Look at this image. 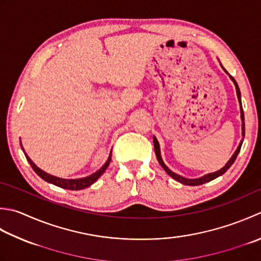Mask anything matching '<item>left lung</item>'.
Masks as SVG:
<instances>
[{
  "instance_id": "left-lung-1",
  "label": "left lung",
  "mask_w": 261,
  "mask_h": 261,
  "mask_svg": "<svg viewBox=\"0 0 261 261\" xmlns=\"http://www.w3.org/2000/svg\"><path fill=\"white\" fill-rule=\"evenodd\" d=\"M225 70V69H224ZM225 72H227V71H225ZM229 78L232 79V81L234 83V85H236V88H237V95H238V99H239V103H240V107H241V120H242V136L244 137V132H246V126H244V114H243V109H242V104H241V93H240V89H239V86H238V84H237V81L234 80V78L233 76L229 74ZM241 146H242V141L240 142V145H239V147H238V149L236 150V152H234L233 154V156L231 157V160H229L227 163H226V165L224 166L223 168H221V170L219 171H217V172H214V173H209V174H207V175H205V176H202V177H199V178H187V177H183V176H181V175H178V174H175V173H173L170 168H168L165 164H164V162H163V160H162V156H161V150H160V144H158V141H157V139L156 138L154 137V148H155V154H156V157H157V160H158V162H160V164H161V166L164 168L165 170V172L167 173L168 175L170 176H172L173 178H174V180H176V181H178V182H181V183H183V185H186V186H200V185H203V183H206V182H209V181H212V180H214V178H216V177H218V176H221V175H223L224 173H225L229 167L232 166V164L234 162H236V160H237V157H238V155H239V152H240V149H241Z\"/></svg>"
}]
</instances>
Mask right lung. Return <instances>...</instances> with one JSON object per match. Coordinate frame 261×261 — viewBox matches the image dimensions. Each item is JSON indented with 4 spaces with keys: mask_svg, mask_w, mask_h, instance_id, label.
<instances>
[{
    "mask_svg": "<svg viewBox=\"0 0 261 261\" xmlns=\"http://www.w3.org/2000/svg\"><path fill=\"white\" fill-rule=\"evenodd\" d=\"M111 157H112V151H111V154L109 156V160H107V162L105 163L104 166L101 167L99 171H97L96 173H94V174H91L90 176H87V177H84V178H76V180H65V178H60V177L49 175V174H47V173H45L44 171H42L40 168L36 166L33 163V161L30 160V158L27 155H25V158H27V161L29 162L30 166L33 167V170L36 172V174L42 177L43 180H45L46 182L52 183V185L58 186L60 188L68 189V190H81V189H86V188H88L89 186L93 185V183L98 180V177L105 172L107 166L110 165Z\"/></svg>",
    "mask_w": 261,
    "mask_h": 261,
    "instance_id": "obj_1",
    "label": "right lung"
}]
</instances>
